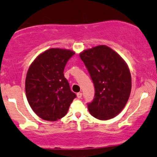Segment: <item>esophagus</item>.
<instances>
[{
  "label": "esophagus",
  "mask_w": 157,
  "mask_h": 157,
  "mask_svg": "<svg viewBox=\"0 0 157 157\" xmlns=\"http://www.w3.org/2000/svg\"><path fill=\"white\" fill-rule=\"evenodd\" d=\"M82 93H77V98H82Z\"/></svg>",
  "instance_id": "34e87169"
}]
</instances>
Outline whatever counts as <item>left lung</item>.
<instances>
[{
    "mask_svg": "<svg viewBox=\"0 0 157 157\" xmlns=\"http://www.w3.org/2000/svg\"><path fill=\"white\" fill-rule=\"evenodd\" d=\"M95 86V95L87 106L95 118H113L126 106L132 90V77L124 60L106 45L80 53Z\"/></svg>",
    "mask_w": 157,
    "mask_h": 157,
    "instance_id": "obj_1",
    "label": "left lung"
}]
</instances>
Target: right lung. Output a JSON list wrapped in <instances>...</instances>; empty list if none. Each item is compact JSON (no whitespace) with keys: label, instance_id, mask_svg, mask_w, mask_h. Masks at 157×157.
I'll use <instances>...</instances> for the list:
<instances>
[{"label":"right lung","instance_id":"1","mask_svg":"<svg viewBox=\"0 0 157 157\" xmlns=\"http://www.w3.org/2000/svg\"><path fill=\"white\" fill-rule=\"evenodd\" d=\"M74 54L69 50L51 48L29 67L25 94L33 111L42 119L55 121L63 117L76 97L64 75V67Z\"/></svg>","mask_w":157,"mask_h":157}]
</instances>
